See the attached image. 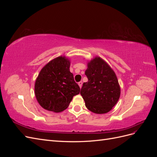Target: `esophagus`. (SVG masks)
Returning <instances> with one entry per match:
<instances>
[{
	"mask_svg": "<svg viewBox=\"0 0 157 157\" xmlns=\"http://www.w3.org/2000/svg\"><path fill=\"white\" fill-rule=\"evenodd\" d=\"M78 86H80V88H81V87H82V81H80V82H78Z\"/></svg>",
	"mask_w": 157,
	"mask_h": 157,
	"instance_id": "34e87169",
	"label": "esophagus"
}]
</instances>
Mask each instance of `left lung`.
<instances>
[{
  "mask_svg": "<svg viewBox=\"0 0 157 157\" xmlns=\"http://www.w3.org/2000/svg\"><path fill=\"white\" fill-rule=\"evenodd\" d=\"M88 82H84L80 94L90 111L103 114L110 111L120 98L121 88L115 72L101 58H95L85 71Z\"/></svg>",
  "mask_w": 157,
  "mask_h": 157,
  "instance_id": "obj_1",
  "label": "left lung"
}]
</instances>
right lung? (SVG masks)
I'll use <instances>...</instances> for the list:
<instances>
[{"label": "right lung", "instance_id": "add662e5", "mask_svg": "<svg viewBox=\"0 0 157 157\" xmlns=\"http://www.w3.org/2000/svg\"><path fill=\"white\" fill-rule=\"evenodd\" d=\"M69 67V61L60 56L42 69L35 85V96L42 107L56 113L63 111L80 93Z\"/></svg>", "mask_w": 157, "mask_h": 157}]
</instances>
